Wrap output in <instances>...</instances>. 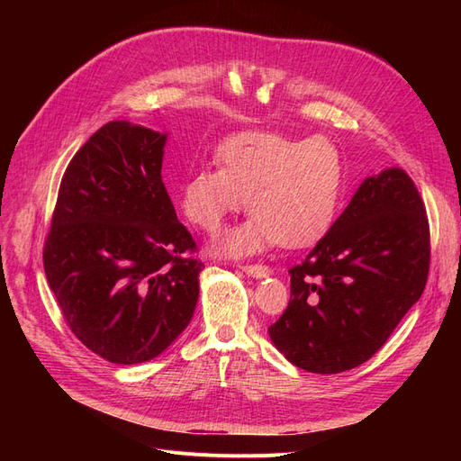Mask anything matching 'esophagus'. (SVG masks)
Listing matches in <instances>:
<instances>
[{"mask_svg": "<svg viewBox=\"0 0 461 461\" xmlns=\"http://www.w3.org/2000/svg\"><path fill=\"white\" fill-rule=\"evenodd\" d=\"M242 271L246 275H252V276H258V278L267 276L271 273V269L267 267V265H263V263H244L242 265Z\"/></svg>", "mask_w": 461, "mask_h": 461, "instance_id": "34e87169", "label": "esophagus"}]
</instances>
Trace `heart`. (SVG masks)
Returning <instances> with one entry per match:
<instances>
[{
	"label": "heart",
	"instance_id": "heart-1",
	"mask_svg": "<svg viewBox=\"0 0 461 461\" xmlns=\"http://www.w3.org/2000/svg\"><path fill=\"white\" fill-rule=\"evenodd\" d=\"M219 167H202L183 186L185 215L215 234L229 215L248 207L256 213L246 225L227 232L219 249L249 256L281 240L303 248L325 236L337 219L344 163L323 138H288L252 132L217 149Z\"/></svg>",
	"mask_w": 461,
	"mask_h": 461
}]
</instances>
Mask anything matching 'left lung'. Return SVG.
Segmentation results:
<instances>
[{"label":"left lung","mask_w":461,"mask_h":461,"mask_svg":"<svg viewBox=\"0 0 461 461\" xmlns=\"http://www.w3.org/2000/svg\"><path fill=\"white\" fill-rule=\"evenodd\" d=\"M429 263V219L410 175L394 167L369 176L308 258L290 267L288 308L269 337L300 369H354L421 298Z\"/></svg>","instance_id":"left-lung-1"}]
</instances>
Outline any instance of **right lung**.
Listing matches in <instances>:
<instances>
[{"label": "right lung", "instance_id": "1", "mask_svg": "<svg viewBox=\"0 0 461 461\" xmlns=\"http://www.w3.org/2000/svg\"><path fill=\"white\" fill-rule=\"evenodd\" d=\"M165 138L127 121L95 131L67 165L44 242L65 323L111 364L159 356L196 310L203 263L161 180Z\"/></svg>", "mask_w": 461, "mask_h": 461}]
</instances>
